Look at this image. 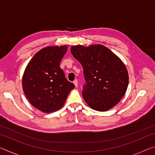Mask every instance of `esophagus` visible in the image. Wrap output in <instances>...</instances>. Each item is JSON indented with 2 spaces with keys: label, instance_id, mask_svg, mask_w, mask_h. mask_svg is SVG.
Here are the masks:
<instances>
[{
  "label": "esophagus",
  "instance_id": "1",
  "mask_svg": "<svg viewBox=\"0 0 155 155\" xmlns=\"http://www.w3.org/2000/svg\"><path fill=\"white\" fill-rule=\"evenodd\" d=\"M73 83H74L76 87H77V86H78V81L77 79H75L74 81H73Z\"/></svg>",
  "mask_w": 155,
  "mask_h": 155
}]
</instances>
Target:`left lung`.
I'll use <instances>...</instances> for the list:
<instances>
[{
	"label": "left lung",
	"mask_w": 155,
	"mask_h": 155,
	"mask_svg": "<svg viewBox=\"0 0 155 155\" xmlns=\"http://www.w3.org/2000/svg\"><path fill=\"white\" fill-rule=\"evenodd\" d=\"M71 53L83 66L85 83L82 94L88 105L105 111L118 103L128 84V71L121 59L101 44L74 46Z\"/></svg>",
	"instance_id": "1"
}]
</instances>
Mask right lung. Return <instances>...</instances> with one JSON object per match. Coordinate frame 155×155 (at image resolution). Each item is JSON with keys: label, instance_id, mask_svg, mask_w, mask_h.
Masks as SVG:
<instances>
[{"label": "right lung", "instance_id": "right-lung-1", "mask_svg": "<svg viewBox=\"0 0 155 155\" xmlns=\"http://www.w3.org/2000/svg\"><path fill=\"white\" fill-rule=\"evenodd\" d=\"M67 46H48L38 51L28 63L22 78L24 92L31 104L40 111H55L64 105L74 83L60 68Z\"/></svg>", "mask_w": 155, "mask_h": 155}]
</instances>
